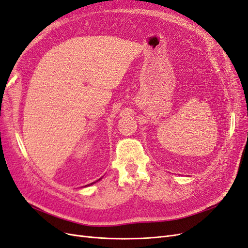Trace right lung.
<instances>
[{"label": "right lung", "mask_w": 248, "mask_h": 248, "mask_svg": "<svg viewBox=\"0 0 248 248\" xmlns=\"http://www.w3.org/2000/svg\"><path fill=\"white\" fill-rule=\"evenodd\" d=\"M99 180H100V179H99ZM93 183H95V182H93ZM93 183H91V184H89V185H92ZM89 185H87V186H89Z\"/></svg>", "instance_id": "1"}]
</instances>
